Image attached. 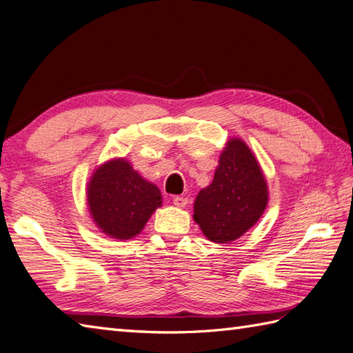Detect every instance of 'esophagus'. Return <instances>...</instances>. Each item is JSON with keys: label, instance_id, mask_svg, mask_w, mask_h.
I'll list each match as a JSON object with an SVG mask.
<instances>
[{"label": "esophagus", "instance_id": "34e87169", "mask_svg": "<svg viewBox=\"0 0 353 353\" xmlns=\"http://www.w3.org/2000/svg\"><path fill=\"white\" fill-rule=\"evenodd\" d=\"M172 201H174V205H176V207H179V208L185 207L187 203H189V201H187V198H183V196H175Z\"/></svg>", "mask_w": 353, "mask_h": 353}]
</instances>
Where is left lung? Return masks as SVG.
<instances>
[{
    "label": "left lung",
    "instance_id": "left-lung-1",
    "mask_svg": "<svg viewBox=\"0 0 353 353\" xmlns=\"http://www.w3.org/2000/svg\"><path fill=\"white\" fill-rule=\"evenodd\" d=\"M268 205V184L242 139H230L210 185L198 193L193 219L208 241L228 243L245 234Z\"/></svg>",
    "mask_w": 353,
    "mask_h": 353
}]
</instances>
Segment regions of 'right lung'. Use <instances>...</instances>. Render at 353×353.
<instances>
[{
    "mask_svg": "<svg viewBox=\"0 0 353 353\" xmlns=\"http://www.w3.org/2000/svg\"><path fill=\"white\" fill-rule=\"evenodd\" d=\"M86 203L96 227L112 239H132L158 207L161 192L134 170L126 158H112L92 172Z\"/></svg>",
    "mask_w": 353,
    "mask_h": 353,
    "instance_id": "add662e5",
    "label": "right lung"
}]
</instances>
